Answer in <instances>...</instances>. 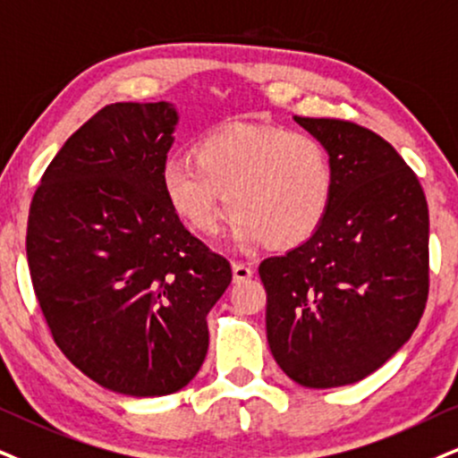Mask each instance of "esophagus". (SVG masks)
I'll use <instances>...</instances> for the list:
<instances>
[{
    "mask_svg": "<svg viewBox=\"0 0 458 458\" xmlns=\"http://www.w3.org/2000/svg\"><path fill=\"white\" fill-rule=\"evenodd\" d=\"M231 269H233V280L235 282H244L252 276V267L246 263H233L231 265Z\"/></svg>",
    "mask_w": 458,
    "mask_h": 458,
    "instance_id": "obj_1",
    "label": "esophagus"
}]
</instances>
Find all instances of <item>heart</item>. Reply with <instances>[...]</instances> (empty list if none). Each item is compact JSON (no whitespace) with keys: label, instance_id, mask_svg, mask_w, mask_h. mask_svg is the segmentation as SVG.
<instances>
[{"label":"heart","instance_id":"obj_1","mask_svg":"<svg viewBox=\"0 0 458 458\" xmlns=\"http://www.w3.org/2000/svg\"><path fill=\"white\" fill-rule=\"evenodd\" d=\"M193 155L163 163L161 191L195 233H216L229 206L240 244L286 250L312 238L329 212L335 174L314 135L229 123L201 138Z\"/></svg>","mask_w":458,"mask_h":458}]
</instances>
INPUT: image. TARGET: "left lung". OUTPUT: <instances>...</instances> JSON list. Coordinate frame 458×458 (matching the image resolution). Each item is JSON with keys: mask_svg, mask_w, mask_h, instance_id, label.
Instances as JSON below:
<instances>
[{"mask_svg": "<svg viewBox=\"0 0 458 458\" xmlns=\"http://www.w3.org/2000/svg\"><path fill=\"white\" fill-rule=\"evenodd\" d=\"M335 174L316 233L259 265L276 363L308 388L352 385L410 340L428 295V210L386 140L337 118L295 116Z\"/></svg>", "mask_w": 458, "mask_h": 458, "instance_id": "8db88e82", "label": "left lung"}]
</instances>
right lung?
Masks as SVG:
<instances>
[{
  "label": "right lung",
  "instance_id": "1",
  "mask_svg": "<svg viewBox=\"0 0 458 458\" xmlns=\"http://www.w3.org/2000/svg\"><path fill=\"white\" fill-rule=\"evenodd\" d=\"M178 112L110 104L72 135L30 208L27 261L56 346L84 376L131 397L193 380L206 316L231 265L180 223L161 191Z\"/></svg>",
  "mask_w": 458,
  "mask_h": 458
}]
</instances>
